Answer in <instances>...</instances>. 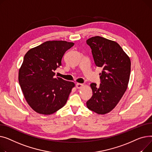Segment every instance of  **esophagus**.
Listing matches in <instances>:
<instances>
[{"instance_id": "34e87169", "label": "esophagus", "mask_w": 152, "mask_h": 152, "mask_svg": "<svg viewBox=\"0 0 152 152\" xmlns=\"http://www.w3.org/2000/svg\"><path fill=\"white\" fill-rule=\"evenodd\" d=\"M83 86V84H82V83H77L76 84V88H77V89H80V88H82V87Z\"/></svg>"}]
</instances>
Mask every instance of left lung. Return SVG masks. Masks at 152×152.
Instances as JSON below:
<instances>
[{
	"label": "left lung",
	"instance_id": "1",
	"mask_svg": "<svg viewBox=\"0 0 152 152\" xmlns=\"http://www.w3.org/2000/svg\"><path fill=\"white\" fill-rule=\"evenodd\" d=\"M91 48L96 66L102 68L99 87L90 85L93 96L86 102L87 107L97 114L112 110L128 88L131 61L120 45L105 38L95 36L86 40Z\"/></svg>",
	"mask_w": 152,
	"mask_h": 152
}]
</instances>
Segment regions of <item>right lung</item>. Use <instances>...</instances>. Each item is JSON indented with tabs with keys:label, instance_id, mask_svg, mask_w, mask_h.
I'll return each mask as SVG.
<instances>
[{
	"label": "right lung",
	"instance_id": "add662e5",
	"mask_svg": "<svg viewBox=\"0 0 152 152\" xmlns=\"http://www.w3.org/2000/svg\"><path fill=\"white\" fill-rule=\"evenodd\" d=\"M73 42L47 41L24 55L18 80L25 99L40 114L54 113L66 104L74 83L55 77L66 51Z\"/></svg>",
	"mask_w": 152,
	"mask_h": 152
}]
</instances>
